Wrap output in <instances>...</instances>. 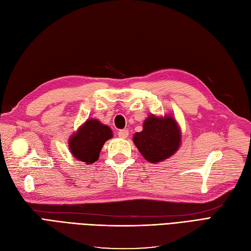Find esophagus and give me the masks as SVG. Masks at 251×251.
Returning a JSON list of instances; mask_svg holds the SVG:
<instances>
[{"label": "esophagus", "instance_id": "esophagus-1", "mask_svg": "<svg viewBox=\"0 0 251 251\" xmlns=\"http://www.w3.org/2000/svg\"><path fill=\"white\" fill-rule=\"evenodd\" d=\"M118 135H119V137L122 138V139H126V138L128 137V135H129V132H128L127 129H122V130H120V131L118 132Z\"/></svg>", "mask_w": 251, "mask_h": 251}]
</instances>
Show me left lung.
I'll return each instance as SVG.
<instances>
[{"label": "left lung", "instance_id": "obj_1", "mask_svg": "<svg viewBox=\"0 0 251 251\" xmlns=\"http://www.w3.org/2000/svg\"><path fill=\"white\" fill-rule=\"evenodd\" d=\"M139 152L151 164H158L177 152L182 131L172 114H150L143 122V129L132 137Z\"/></svg>", "mask_w": 251, "mask_h": 251}]
</instances>
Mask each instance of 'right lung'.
<instances>
[{"label":"right lung","instance_id":"add662e5","mask_svg":"<svg viewBox=\"0 0 251 251\" xmlns=\"http://www.w3.org/2000/svg\"><path fill=\"white\" fill-rule=\"evenodd\" d=\"M112 137L108 125L97 119H89L68 139V148L75 159L91 165L99 158L103 144Z\"/></svg>","mask_w":251,"mask_h":251}]
</instances>
